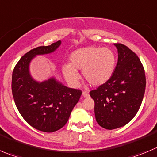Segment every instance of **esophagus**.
Masks as SVG:
<instances>
[{"label": "esophagus", "mask_w": 157, "mask_h": 157, "mask_svg": "<svg viewBox=\"0 0 157 157\" xmlns=\"http://www.w3.org/2000/svg\"><path fill=\"white\" fill-rule=\"evenodd\" d=\"M82 95H83V98H88V97H89L88 92H87V91H83V93H82Z\"/></svg>", "instance_id": "34e87169"}]
</instances>
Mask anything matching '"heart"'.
<instances>
[{
    "label": "heart",
    "mask_w": 157,
    "mask_h": 157,
    "mask_svg": "<svg viewBox=\"0 0 157 157\" xmlns=\"http://www.w3.org/2000/svg\"><path fill=\"white\" fill-rule=\"evenodd\" d=\"M70 59V63L63 66L62 70L72 87L78 84L80 74L77 70H83V77L90 84L100 86L109 80L115 70V55L108 48H81L72 52Z\"/></svg>",
    "instance_id": "heart-1"
}]
</instances>
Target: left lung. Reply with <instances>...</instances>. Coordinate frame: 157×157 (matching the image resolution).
Masks as SVG:
<instances>
[{
  "label": "left lung",
  "mask_w": 157,
  "mask_h": 157,
  "mask_svg": "<svg viewBox=\"0 0 157 157\" xmlns=\"http://www.w3.org/2000/svg\"><path fill=\"white\" fill-rule=\"evenodd\" d=\"M118 49V63L109 80L90 92L95 118L106 129L125 125L138 112L146 90V75L140 58L126 45Z\"/></svg>",
  "instance_id": "left-lung-1"
}]
</instances>
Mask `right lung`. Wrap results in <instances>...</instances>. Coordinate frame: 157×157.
<instances>
[{"label":"right lung","instance_id":"1","mask_svg":"<svg viewBox=\"0 0 157 157\" xmlns=\"http://www.w3.org/2000/svg\"><path fill=\"white\" fill-rule=\"evenodd\" d=\"M60 44L57 41L30 50L17 63L12 74L11 90L18 112L31 126L45 132H56L66 125L82 94L80 90L69 88L55 78L39 83L29 74L32 59L54 52Z\"/></svg>","mask_w":157,"mask_h":157}]
</instances>
